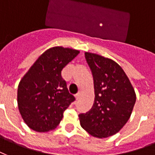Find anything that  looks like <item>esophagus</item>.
<instances>
[{"label": "esophagus", "mask_w": 155, "mask_h": 155, "mask_svg": "<svg viewBox=\"0 0 155 155\" xmlns=\"http://www.w3.org/2000/svg\"><path fill=\"white\" fill-rule=\"evenodd\" d=\"M81 95H82V92H78V94H76V95H75V98H76L77 101H78L79 99L81 98Z\"/></svg>", "instance_id": "esophagus-1"}]
</instances>
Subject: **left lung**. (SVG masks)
Wrapping results in <instances>:
<instances>
[{"mask_svg": "<svg viewBox=\"0 0 155 155\" xmlns=\"http://www.w3.org/2000/svg\"><path fill=\"white\" fill-rule=\"evenodd\" d=\"M94 78L95 100L91 109L79 114L85 131L97 138H106L123 128L131 117L136 92L121 66L100 54L85 52Z\"/></svg>", "mask_w": 155, "mask_h": 155, "instance_id": "8db88e82", "label": "left lung"}]
</instances>
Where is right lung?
<instances>
[{
    "instance_id": "1",
    "label": "right lung",
    "mask_w": 155,
    "mask_h": 155,
    "mask_svg": "<svg viewBox=\"0 0 155 155\" xmlns=\"http://www.w3.org/2000/svg\"><path fill=\"white\" fill-rule=\"evenodd\" d=\"M80 51L54 46L38 57L18 83V108L29 128L47 132L56 127L75 101L61 73Z\"/></svg>"
}]
</instances>
